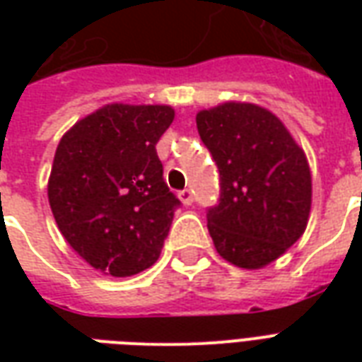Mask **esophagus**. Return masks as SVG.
<instances>
[{"label":"esophagus","mask_w":362,"mask_h":362,"mask_svg":"<svg viewBox=\"0 0 362 362\" xmlns=\"http://www.w3.org/2000/svg\"><path fill=\"white\" fill-rule=\"evenodd\" d=\"M178 197H180V202L184 205H192V204H194V192H192V189H189V188L182 189L180 194H178Z\"/></svg>","instance_id":"1"}]
</instances>
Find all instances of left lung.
<instances>
[{"label": "left lung", "mask_w": 362, "mask_h": 362, "mask_svg": "<svg viewBox=\"0 0 362 362\" xmlns=\"http://www.w3.org/2000/svg\"><path fill=\"white\" fill-rule=\"evenodd\" d=\"M197 132L219 168V204L207 228L221 258L259 269L303 236L312 176L303 147L273 112L252 103L199 110Z\"/></svg>", "instance_id": "1"}]
</instances>
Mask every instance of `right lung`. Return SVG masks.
Wrapping results in <instances>:
<instances>
[{"mask_svg": "<svg viewBox=\"0 0 362 362\" xmlns=\"http://www.w3.org/2000/svg\"><path fill=\"white\" fill-rule=\"evenodd\" d=\"M174 119L166 104H106L59 139L48 202L59 233L89 266L129 277L160 256L180 199L155 145Z\"/></svg>", "mask_w": 362, "mask_h": 362, "instance_id": "obj_1", "label": "right lung"}]
</instances>
